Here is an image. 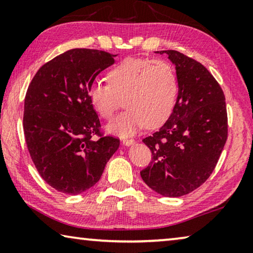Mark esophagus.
<instances>
[{
	"label": "esophagus",
	"mask_w": 253,
	"mask_h": 253,
	"mask_svg": "<svg viewBox=\"0 0 253 253\" xmlns=\"http://www.w3.org/2000/svg\"><path fill=\"white\" fill-rule=\"evenodd\" d=\"M123 144L126 145V146H130V145L135 144V140L130 139V138H125V139H123Z\"/></svg>",
	"instance_id": "obj_1"
}]
</instances>
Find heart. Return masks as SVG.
<instances>
[{
	"label": "heart",
	"instance_id": "heart-1",
	"mask_svg": "<svg viewBox=\"0 0 253 253\" xmlns=\"http://www.w3.org/2000/svg\"><path fill=\"white\" fill-rule=\"evenodd\" d=\"M108 83L93 81L88 97L105 121L113 119L124 99L127 109L108 127L114 134L128 136L146 125L149 128L161 126L176 104L177 76L165 60L125 59L108 72Z\"/></svg>",
	"mask_w": 253,
	"mask_h": 253
}]
</instances>
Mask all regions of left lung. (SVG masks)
<instances>
[{"label": "left lung", "mask_w": 253, "mask_h": 253, "mask_svg": "<svg viewBox=\"0 0 253 253\" xmlns=\"http://www.w3.org/2000/svg\"><path fill=\"white\" fill-rule=\"evenodd\" d=\"M168 53L178 80L176 104L160 130L143 139L152 162L140 176L169 198L191 193L210 177L228 139V114L221 85L202 63L175 50Z\"/></svg>", "instance_id": "obj_1"}]
</instances>
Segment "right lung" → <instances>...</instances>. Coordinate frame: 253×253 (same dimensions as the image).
Instances as JSON below:
<instances>
[{"mask_svg":"<svg viewBox=\"0 0 253 253\" xmlns=\"http://www.w3.org/2000/svg\"><path fill=\"white\" fill-rule=\"evenodd\" d=\"M107 51L72 49L44 63L29 84L23 130L40 176L55 190L80 194L99 181L119 138L106 136L88 90L113 65Z\"/></svg>","mask_w":253,"mask_h":253,"instance_id":"right-lung-1","label":"right lung"}]
</instances>
